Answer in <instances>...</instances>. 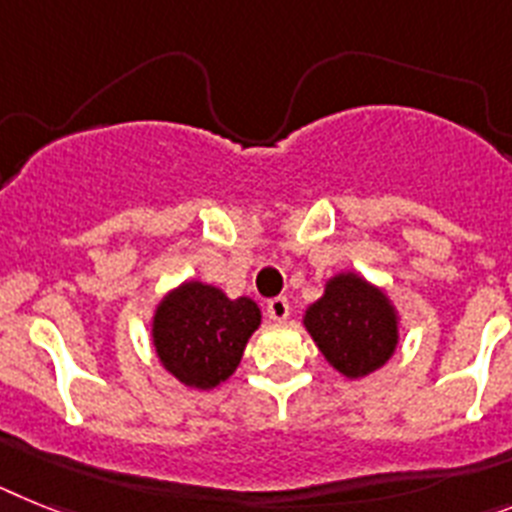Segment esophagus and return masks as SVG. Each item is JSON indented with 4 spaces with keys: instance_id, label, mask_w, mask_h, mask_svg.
Listing matches in <instances>:
<instances>
[{
    "instance_id": "esophagus-1",
    "label": "esophagus",
    "mask_w": 512,
    "mask_h": 512,
    "mask_svg": "<svg viewBox=\"0 0 512 512\" xmlns=\"http://www.w3.org/2000/svg\"><path fill=\"white\" fill-rule=\"evenodd\" d=\"M288 314H291V306H288V301L283 299V296L268 301V317L273 319V322L283 324L288 319Z\"/></svg>"
}]
</instances>
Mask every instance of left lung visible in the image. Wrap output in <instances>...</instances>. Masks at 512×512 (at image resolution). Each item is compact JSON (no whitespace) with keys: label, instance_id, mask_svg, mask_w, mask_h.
<instances>
[{"label":"left lung","instance_id":"left-lung-1","mask_svg":"<svg viewBox=\"0 0 512 512\" xmlns=\"http://www.w3.org/2000/svg\"><path fill=\"white\" fill-rule=\"evenodd\" d=\"M301 322L324 361L345 379H366L399 348V309L384 288L355 270L327 278L322 296L306 306Z\"/></svg>","mask_w":512,"mask_h":512}]
</instances>
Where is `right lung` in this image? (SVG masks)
I'll return each mask as SVG.
<instances>
[{"label":"right lung","mask_w":512,"mask_h":512,"mask_svg":"<svg viewBox=\"0 0 512 512\" xmlns=\"http://www.w3.org/2000/svg\"><path fill=\"white\" fill-rule=\"evenodd\" d=\"M262 322L250 296L229 299L198 278L182 281L151 314V345L159 366L195 391H211L237 371L244 348Z\"/></svg>","instance_id":"add662e5"}]
</instances>
